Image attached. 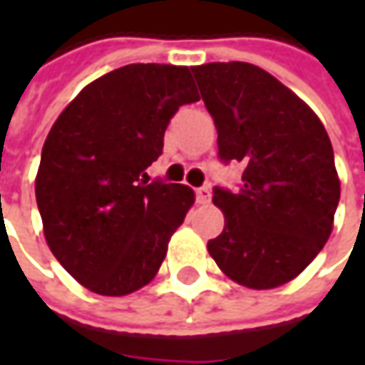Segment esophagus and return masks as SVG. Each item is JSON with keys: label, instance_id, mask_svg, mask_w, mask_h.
I'll return each mask as SVG.
<instances>
[{"label": "esophagus", "instance_id": "34e87169", "mask_svg": "<svg viewBox=\"0 0 365 365\" xmlns=\"http://www.w3.org/2000/svg\"><path fill=\"white\" fill-rule=\"evenodd\" d=\"M195 197H197V203L207 205L211 201V190L207 187H199V189H195Z\"/></svg>", "mask_w": 365, "mask_h": 365}]
</instances>
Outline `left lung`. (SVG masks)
Wrapping results in <instances>:
<instances>
[{
	"label": "left lung",
	"instance_id": "obj_1",
	"mask_svg": "<svg viewBox=\"0 0 365 365\" xmlns=\"http://www.w3.org/2000/svg\"><path fill=\"white\" fill-rule=\"evenodd\" d=\"M217 128L219 160L240 162V189H213L225 227L207 250L237 284L292 280L329 240L339 203L331 140L313 109L250 63L190 68Z\"/></svg>",
	"mask_w": 365,
	"mask_h": 365
}]
</instances>
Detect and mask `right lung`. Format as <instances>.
Listing matches in <instances>:
<instances>
[{"mask_svg": "<svg viewBox=\"0 0 365 365\" xmlns=\"http://www.w3.org/2000/svg\"><path fill=\"white\" fill-rule=\"evenodd\" d=\"M199 101L189 66L128 64L89 83L42 148L36 203L54 258L85 288L146 287L195 192L146 180L178 107Z\"/></svg>", "mask_w": 365, "mask_h": 365, "instance_id": "right-lung-1", "label": "right lung"}]
</instances>
